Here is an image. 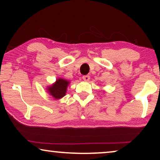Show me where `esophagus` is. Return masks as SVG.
Returning a JSON list of instances; mask_svg holds the SVG:
<instances>
[{
  "label": "esophagus",
  "mask_w": 160,
  "mask_h": 160,
  "mask_svg": "<svg viewBox=\"0 0 160 160\" xmlns=\"http://www.w3.org/2000/svg\"><path fill=\"white\" fill-rule=\"evenodd\" d=\"M83 80L85 81V82H88V81L89 80V78H90V77H89V76L88 75H86V76H83Z\"/></svg>",
  "instance_id": "1"
}]
</instances>
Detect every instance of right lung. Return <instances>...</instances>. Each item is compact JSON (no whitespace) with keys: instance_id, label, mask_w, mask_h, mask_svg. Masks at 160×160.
<instances>
[{"instance_id":"1","label":"right lung","mask_w":160,"mask_h":160,"mask_svg":"<svg viewBox=\"0 0 160 160\" xmlns=\"http://www.w3.org/2000/svg\"><path fill=\"white\" fill-rule=\"evenodd\" d=\"M69 83V81L63 79V78H58L57 79L56 82H54L51 86L48 87V92L54 99H60L64 97L66 94L67 87L68 86Z\"/></svg>"}]
</instances>
